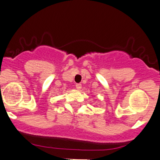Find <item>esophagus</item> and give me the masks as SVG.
<instances>
[{
  "mask_svg": "<svg viewBox=\"0 0 160 160\" xmlns=\"http://www.w3.org/2000/svg\"><path fill=\"white\" fill-rule=\"evenodd\" d=\"M76 88H77V90H80L82 88V85L80 84V83H77V84H76Z\"/></svg>",
  "mask_w": 160,
  "mask_h": 160,
  "instance_id": "34e87169",
  "label": "esophagus"
}]
</instances>
